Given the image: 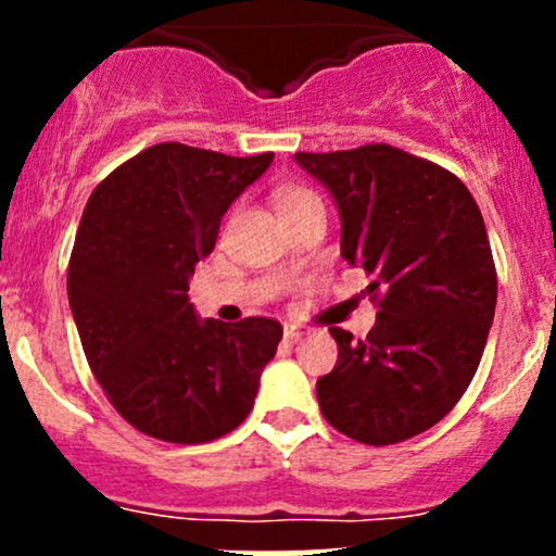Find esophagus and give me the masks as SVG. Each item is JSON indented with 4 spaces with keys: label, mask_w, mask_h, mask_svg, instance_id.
Listing matches in <instances>:
<instances>
[{
    "label": "esophagus",
    "mask_w": 556,
    "mask_h": 556,
    "mask_svg": "<svg viewBox=\"0 0 556 556\" xmlns=\"http://www.w3.org/2000/svg\"><path fill=\"white\" fill-rule=\"evenodd\" d=\"M306 333H309V330L301 328V325H295V323L285 325V339H288V341H301Z\"/></svg>",
    "instance_id": "obj_1"
}]
</instances>
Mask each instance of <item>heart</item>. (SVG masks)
Masks as SVG:
<instances>
[{"instance_id":"b5f03b06","label":"heart","mask_w":556,"mask_h":556,"mask_svg":"<svg viewBox=\"0 0 556 556\" xmlns=\"http://www.w3.org/2000/svg\"><path fill=\"white\" fill-rule=\"evenodd\" d=\"M306 193H309V190H304V188H282L277 195V204L282 206V204H288V201L301 199V195H306Z\"/></svg>"}]
</instances>
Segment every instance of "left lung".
I'll use <instances>...</instances> for the list:
<instances>
[{"mask_svg":"<svg viewBox=\"0 0 556 556\" xmlns=\"http://www.w3.org/2000/svg\"><path fill=\"white\" fill-rule=\"evenodd\" d=\"M333 193L341 255L371 277L366 339L328 328L333 371L317 379L323 417L368 446L433 428L479 368L497 301L484 217L463 179L392 144L295 153Z\"/></svg>","mask_w":556,"mask_h":556,"instance_id":"left-lung-1","label":"left lung"}]
</instances>
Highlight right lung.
<instances>
[{
    "mask_svg": "<svg viewBox=\"0 0 556 556\" xmlns=\"http://www.w3.org/2000/svg\"><path fill=\"white\" fill-rule=\"evenodd\" d=\"M271 159L161 142L106 174L83 210L66 274L77 333L115 412L150 439L206 444L252 412L282 325L201 323L188 279Z\"/></svg>",
    "mask_w": 556,
    "mask_h": 556,
    "instance_id": "obj_1",
    "label": "right lung"
}]
</instances>
